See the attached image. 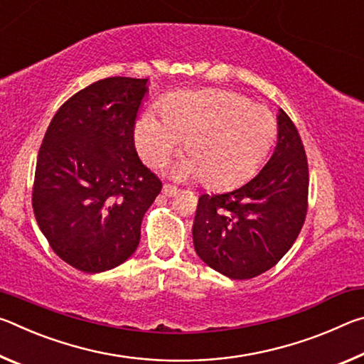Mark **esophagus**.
I'll list each match as a JSON object with an SVG mask.
<instances>
[{
    "label": "esophagus",
    "mask_w": 364,
    "mask_h": 364,
    "mask_svg": "<svg viewBox=\"0 0 364 364\" xmlns=\"http://www.w3.org/2000/svg\"><path fill=\"white\" fill-rule=\"evenodd\" d=\"M178 189L176 186H171V184H168V183H165L164 184V189H162V193L165 194V196H168V197H171V196H176L178 194Z\"/></svg>",
    "instance_id": "1"
}]
</instances>
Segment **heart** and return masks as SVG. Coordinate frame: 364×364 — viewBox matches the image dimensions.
Wrapping results in <instances>:
<instances>
[{"label":"heart","instance_id":"heart-1","mask_svg":"<svg viewBox=\"0 0 364 364\" xmlns=\"http://www.w3.org/2000/svg\"><path fill=\"white\" fill-rule=\"evenodd\" d=\"M159 119L144 112L134 144L149 167L168 162L184 141L176 175L202 180L210 189H230L255 173L268 156L278 122L267 107L228 90L176 91L160 104Z\"/></svg>","mask_w":364,"mask_h":364}]
</instances>
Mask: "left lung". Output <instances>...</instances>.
<instances>
[{"label":"left lung","mask_w":364,"mask_h":364,"mask_svg":"<svg viewBox=\"0 0 364 364\" xmlns=\"http://www.w3.org/2000/svg\"><path fill=\"white\" fill-rule=\"evenodd\" d=\"M308 178L304 143L279 109L278 144L260 173L231 193L199 197L193 239L200 260L231 279L273 268L305 223Z\"/></svg>","instance_id":"1"}]
</instances>
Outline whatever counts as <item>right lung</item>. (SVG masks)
Returning <instances> with one entry per match:
<instances>
[{
    "label": "right lung",
    "instance_id": "1",
    "mask_svg": "<svg viewBox=\"0 0 364 364\" xmlns=\"http://www.w3.org/2000/svg\"><path fill=\"white\" fill-rule=\"evenodd\" d=\"M147 78L110 77L69 97L36 159L32 205L51 249L70 267L101 273L128 260L162 181L134 147Z\"/></svg>",
    "mask_w": 364,
    "mask_h": 364
}]
</instances>
